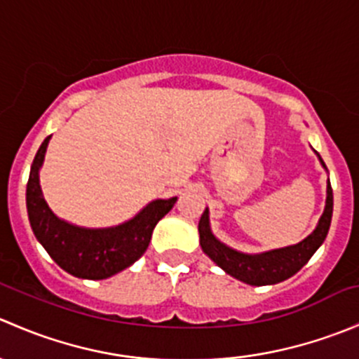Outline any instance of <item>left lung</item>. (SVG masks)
<instances>
[{
  "label": "left lung",
  "instance_id": "obj_1",
  "mask_svg": "<svg viewBox=\"0 0 359 359\" xmlns=\"http://www.w3.org/2000/svg\"><path fill=\"white\" fill-rule=\"evenodd\" d=\"M316 153V151H314ZM318 154V153H316ZM318 159L325 166L323 159L318 154ZM332 212H334V193H332L330 179L327 180V201H325L323 215L318 220L313 233L297 245L290 247L269 250V252L260 253H243L238 250L227 247L220 240H217L215 234L210 227V212L205 208L203 212L198 231H200V245L201 250L220 267L231 274L236 280L252 287H264V285H276L280 281L288 280L295 273H299L307 260L314 255L318 248L323 245L327 238L328 229L332 222Z\"/></svg>",
  "mask_w": 359,
  "mask_h": 359
}]
</instances>
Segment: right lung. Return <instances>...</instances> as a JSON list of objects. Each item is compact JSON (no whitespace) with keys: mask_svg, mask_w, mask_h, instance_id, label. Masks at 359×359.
<instances>
[{"mask_svg":"<svg viewBox=\"0 0 359 359\" xmlns=\"http://www.w3.org/2000/svg\"><path fill=\"white\" fill-rule=\"evenodd\" d=\"M46 137L29 172L25 205L36 240L64 271L83 280H106L132 266L149 247L153 229L175 205L177 196L147 203L135 217L112 227H81L59 219L43 196L39 170L45 161Z\"/></svg>","mask_w":359,"mask_h":359,"instance_id":"1","label":"right lung"}]
</instances>
